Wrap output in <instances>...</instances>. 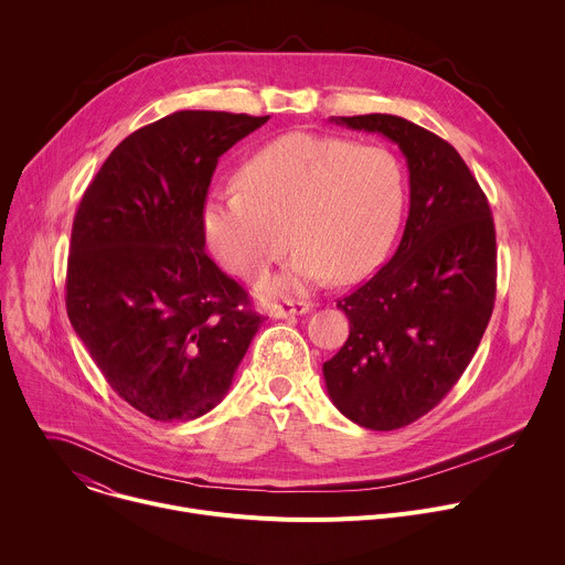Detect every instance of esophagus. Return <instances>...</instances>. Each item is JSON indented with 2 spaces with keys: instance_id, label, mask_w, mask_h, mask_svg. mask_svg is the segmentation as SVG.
I'll list each match as a JSON object with an SVG mask.
<instances>
[{
  "instance_id": "obj_1",
  "label": "esophagus",
  "mask_w": 565,
  "mask_h": 565,
  "mask_svg": "<svg viewBox=\"0 0 565 565\" xmlns=\"http://www.w3.org/2000/svg\"><path fill=\"white\" fill-rule=\"evenodd\" d=\"M312 306L306 303V301H295V299H284V301H277L268 308V315L273 319H286V317H295V315H306L310 312Z\"/></svg>"
}]
</instances>
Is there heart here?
<instances>
[{"instance_id": "b5f03b06", "label": "heart", "mask_w": 565, "mask_h": 565, "mask_svg": "<svg viewBox=\"0 0 565 565\" xmlns=\"http://www.w3.org/2000/svg\"><path fill=\"white\" fill-rule=\"evenodd\" d=\"M237 188L204 213L209 248L226 270L255 279L286 253L288 237L297 246L284 273L259 281L264 299L367 275L404 209V174L391 150L310 132L259 148L237 170Z\"/></svg>"}]
</instances>
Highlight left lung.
<instances>
[{
  "instance_id": "left-lung-1",
  "label": "left lung",
  "mask_w": 565,
  "mask_h": 565,
  "mask_svg": "<svg viewBox=\"0 0 565 565\" xmlns=\"http://www.w3.org/2000/svg\"><path fill=\"white\" fill-rule=\"evenodd\" d=\"M330 121L388 137L411 172L399 248L337 301L350 334L323 363L328 395L343 417L397 430L430 413L477 352L497 292L494 222L470 168L435 132L380 113Z\"/></svg>"
}]
</instances>
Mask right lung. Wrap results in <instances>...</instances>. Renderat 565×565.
Listing matches in <instances>:
<instances>
[{
    "label": "right lung",
    "instance_id": "add662e5",
    "mask_svg": "<svg viewBox=\"0 0 565 565\" xmlns=\"http://www.w3.org/2000/svg\"><path fill=\"white\" fill-rule=\"evenodd\" d=\"M270 117L179 110L128 135L73 222L68 319L110 388L154 422H191L233 384L264 317L206 255L220 157Z\"/></svg>",
    "mask_w": 565,
    "mask_h": 565
}]
</instances>
